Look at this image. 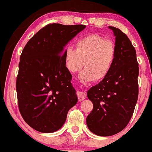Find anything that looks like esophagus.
Segmentation results:
<instances>
[{"label": "esophagus", "instance_id": "34e87169", "mask_svg": "<svg viewBox=\"0 0 152 152\" xmlns=\"http://www.w3.org/2000/svg\"><path fill=\"white\" fill-rule=\"evenodd\" d=\"M77 96H78V101H79V102H81V101L84 100V99L86 98V92L78 91Z\"/></svg>", "mask_w": 152, "mask_h": 152}]
</instances>
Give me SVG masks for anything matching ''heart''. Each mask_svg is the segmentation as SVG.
Returning <instances> with one entry per match:
<instances>
[{
    "mask_svg": "<svg viewBox=\"0 0 152 152\" xmlns=\"http://www.w3.org/2000/svg\"><path fill=\"white\" fill-rule=\"evenodd\" d=\"M76 49L67 47L64 54V64L71 74L84 69L79 78L83 82L101 81L109 76L114 64L116 49L114 43L99 34H90L78 40Z\"/></svg>",
    "mask_w": 152,
    "mask_h": 152,
    "instance_id": "obj_1",
    "label": "heart"
}]
</instances>
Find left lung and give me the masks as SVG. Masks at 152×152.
Segmentation results:
<instances>
[{
    "label": "left lung",
    "mask_w": 152,
    "mask_h": 152,
    "mask_svg": "<svg viewBox=\"0 0 152 152\" xmlns=\"http://www.w3.org/2000/svg\"><path fill=\"white\" fill-rule=\"evenodd\" d=\"M115 36L116 56L109 76L87 91L94 109L86 117L92 133L109 137L122 131L133 115L139 94V64L136 50L127 36L109 26Z\"/></svg>",
    "instance_id": "obj_1"
}]
</instances>
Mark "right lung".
Returning <instances> with one entry per match:
<instances>
[{"instance_id":"add662e5","label":"right lung","mask_w":152,"mask_h":152,"mask_svg":"<svg viewBox=\"0 0 152 152\" xmlns=\"http://www.w3.org/2000/svg\"><path fill=\"white\" fill-rule=\"evenodd\" d=\"M85 28L48 24L23 50L16 80L19 111L24 121L38 132L60 129L69 110L78 102L64 54L67 43Z\"/></svg>"}]
</instances>
